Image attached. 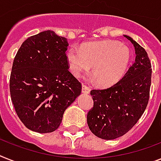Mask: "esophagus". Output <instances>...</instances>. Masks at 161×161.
Segmentation results:
<instances>
[{"mask_svg": "<svg viewBox=\"0 0 161 161\" xmlns=\"http://www.w3.org/2000/svg\"><path fill=\"white\" fill-rule=\"evenodd\" d=\"M82 92L84 94H89L90 92V88L86 86V84H82Z\"/></svg>", "mask_w": 161, "mask_h": 161, "instance_id": "34e87169", "label": "esophagus"}]
</instances>
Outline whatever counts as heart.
Here are the masks:
<instances>
[{"instance_id":"heart-1","label":"heart","mask_w":161,"mask_h":161,"mask_svg":"<svg viewBox=\"0 0 161 161\" xmlns=\"http://www.w3.org/2000/svg\"><path fill=\"white\" fill-rule=\"evenodd\" d=\"M129 48L116 41H101L84 45L82 49L73 45L67 52L69 67L80 76L93 66V75L99 86L108 87L119 81L130 61Z\"/></svg>"}]
</instances>
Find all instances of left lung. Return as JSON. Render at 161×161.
Wrapping results in <instances>:
<instances>
[{"mask_svg": "<svg viewBox=\"0 0 161 161\" xmlns=\"http://www.w3.org/2000/svg\"><path fill=\"white\" fill-rule=\"evenodd\" d=\"M124 36L135 47L134 63L114 86L90 91L94 106L87 114V123L95 136L104 140L127 133L140 119L149 101L152 71L150 59L141 45Z\"/></svg>", "mask_w": 161, "mask_h": 161, "instance_id": "left-lung-1", "label": "left lung"}]
</instances>
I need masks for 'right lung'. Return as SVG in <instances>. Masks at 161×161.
Instances as JSON below:
<instances>
[{
    "mask_svg": "<svg viewBox=\"0 0 161 161\" xmlns=\"http://www.w3.org/2000/svg\"><path fill=\"white\" fill-rule=\"evenodd\" d=\"M64 37L47 30L30 36L14 57L10 78L12 103L25 127L52 132L80 95L81 83L69 71Z\"/></svg>",
    "mask_w": 161,
    "mask_h": 161,
    "instance_id": "add662e5",
    "label": "right lung"
}]
</instances>
